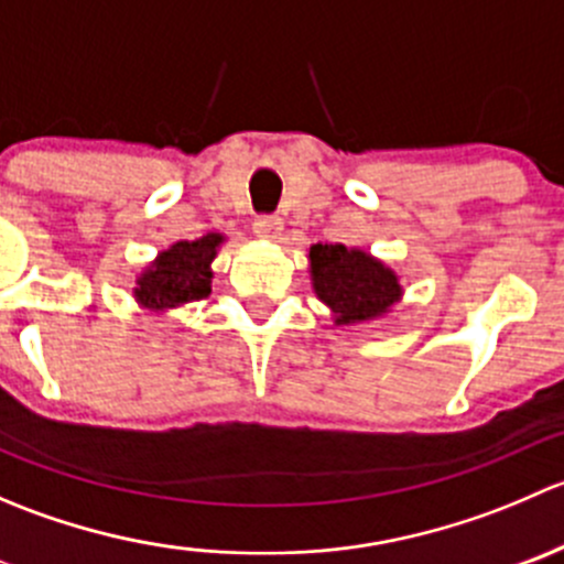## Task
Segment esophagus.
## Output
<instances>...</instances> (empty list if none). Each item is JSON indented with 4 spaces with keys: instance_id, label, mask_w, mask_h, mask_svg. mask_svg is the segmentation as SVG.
Returning <instances> with one entry per match:
<instances>
[{
    "instance_id": "obj_1",
    "label": "esophagus",
    "mask_w": 564,
    "mask_h": 564,
    "mask_svg": "<svg viewBox=\"0 0 564 564\" xmlns=\"http://www.w3.org/2000/svg\"><path fill=\"white\" fill-rule=\"evenodd\" d=\"M253 231L261 240H278L283 231V220L278 218V215H259V218L253 220Z\"/></svg>"
}]
</instances>
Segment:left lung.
<instances>
[{
  "label": "left lung",
  "instance_id": "8db88e82",
  "mask_svg": "<svg viewBox=\"0 0 564 564\" xmlns=\"http://www.w3.org/2000/svg\"><path fill=\"white\" fill-rule=\"evenodd\" d=\"M311 281L335 324L371 322L401 300L403 289L388 264L360 248L311 246Z\"/></svg>",
  "mask_w": 564,
  "mask_h": 564
}]
</instances>
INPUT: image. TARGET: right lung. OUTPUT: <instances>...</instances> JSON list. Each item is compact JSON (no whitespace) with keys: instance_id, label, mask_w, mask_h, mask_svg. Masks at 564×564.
<instances>
[{"instance_id":"obj_1","label":"right lung","mask_w":564,"mask_h":564,"mask_svg":"<svg viewBox=\"0 0 564 564\" xmlns=\"http://www.w3.org/2000/svg\"><path fill=\"white\" fill-rule=\"evenodd\" d=\"M224 235L209 231L198 240H180L161 250L158 259L135 278L133 297L141 308L163 314L185 303H196L213 292V259Z\"/></svg>"}]
</instances>
